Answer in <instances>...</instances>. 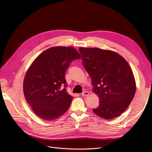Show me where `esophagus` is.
Here are the masks:
<instances>
[{"label": "esophagus", "instance_id": "obj_1", "mask_svg": "<svg viewBox=\"0 0 152 152\" xmlns=\"http://www.w3.org/2000/svg\"><path fill=\"white\" fill-rule=\"evenodd\" d=\"M89 95V92H87V91H84L82 94H81V95L83 97H87L88 96V95Z\"/></svg>", "mask_w": 152, "mask_h": 152}]
</instances>
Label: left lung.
Returning <instances> with one entry per match:
<instances>
[{
  "mask_svg": "<svg viewBox=\"0 0 152 152\" xmlns=\"http://www.w3.org/2000/svg\"><path fill=\"white\" fill-rule=\"evenodd\" d=\"M79 50L92 79L93 91L99 98L100 104L94 113L105 119L119 116L130 105L136 90L128 63L113 51L83 47Z\"/></svg>",
  "mask_w": 152,
  "mask_h": 152,
  "instance_id": "left-lung-1",
  "label": "left lung"
}]
</instances>
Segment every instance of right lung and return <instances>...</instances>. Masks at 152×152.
Listing matches in <instances>:
<instances>
[{
    "mask_svg": "<svg viewBox=\"0 0 152 152\" xmlns=\"http://www.w3.org/2000/svg\"><path fill=\"white\" fill-rule=\"evenodd\" d=\"M81 55L72 47H54L40 54L23 83L25 99L39 118L52 121L65 114L73 97L66 91L65 72Z\"/></svg>",
    "mask_w": 152,
    "mask_h": 152,
    "instance_id": "right-lung-1",
    "label": "right lung"
}]
</instances>
